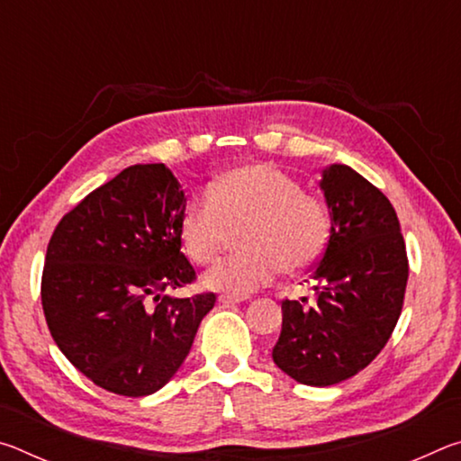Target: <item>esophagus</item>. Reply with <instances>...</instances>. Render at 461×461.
<instances>
[{
    "label": "esophagus",
    "instance_id": "34e87169",
    "mask_svg": "<svg viewBox=\"0 0 461 461\" xmlns=\"http://www.w3.org/2000/svg\"><path fill=\"white\" fill-rule=\"evenodd\" d=\"M221 303V305H240V303L248 301V296H240V294H220V299H217Z\"/></svg>",
    "mask_w": 461,
    "mask_h": 461
}]
</instances>
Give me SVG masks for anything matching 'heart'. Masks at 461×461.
<instances>
[{
    "instance_id": "heart-1",
    "label": "heart",
    "mask_w": 461,
    "mask_h": 461,
    "mask_svg": "<svg viewBox=\"0 0 461 461\" xmlns=\"http://www.w3.org/2000/svg\"><path fill=\"white\" fill-rule=\"evenodd\" d=\"M209 191L193 194L181 213L178 231L186 256L201 267L213 264L231 230L246 228V254L203 278L212 291L249 294L270 285L280 270L299 275L323 254L330 238L327 209L285 170L264 162L233 167L217 175Z\"/></svg>"
}]
</instances>
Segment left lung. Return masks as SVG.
<instances>
[{
  "instance_id": "8db88e82",
  "label": "left lung",
  "mask_w": 461,
  "mask_h": 461,
  "mask_svg": "<svg viewBox=\"0 0 461 461\" xmlns=\"http://www.w3.org/2000/svg\"><path fill=\"white\" fill-rule=\"evenodd\" d=\"M330 209V240L311 278L317 305L283 301L272 349L280 370L307 386H331L364 370L401 317L409 262L394 207L348 165L319 181Z\"/></svg>"
}]
</instances>
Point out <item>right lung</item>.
Listing matches in <instances>:
<instances>
[{
	"mask_svg": "<svg viewBox=\"0 0 461 461\" xmlns=\"http://www.w3.org/2000/svg\"><path fill=\"white\" fill-rule=\"evenodd\" d=\"M186 197L165 165H136L62 217L46 249L42 309L77 370L122 396L160 390L189 356L215 294L178 299L194 280L181 252Z\"/></svg>",
	"mask_w": 461,
	"mask_h": 461,
	"instance_id": "right-lung-1",
	"label": "right lung"
}]
</instances>
